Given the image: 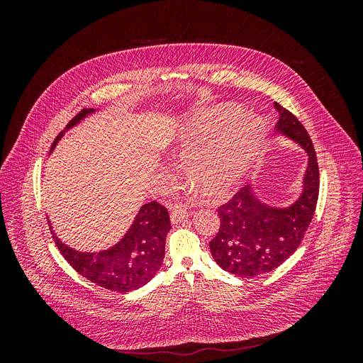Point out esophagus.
<instances>
[{
	"label": "esophagus",
	"mask_w": 363,
	"mask_h": 363,
	"mask_svg": "<svg viewBox=\"0 0 363 363\" xmlns=\"http://www.w3.org/2000/svg\"><path fill=\"white\" fill-rule=\"evenodd\" d=\"M186 216H188V211H186V208H183V207H175L174 211H172V213H171V223H172V224L182 223Z\"/></svg>",
	"instance_id": "1"
}]
</instances>
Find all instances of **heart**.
I'll return each instance as SVG.
<instances>
[{
	"instance_id": "1",
	"label": "heart",
	"mask_w": 363,
	"mask_h": 363,
	"mask_svg": "<svg viewBox=\"0 0 363 363\" xmlns=\"http://www.w3.org/2000/svg\"><path fill=\"white\" fill-rule=\"evenodd\" d=\"M242 108L225 104L186 119L172 140L188 151L183 171L194 188L207 199L225 194L255 162L265 138V127Z\"/></svg>"
}]
</instances>
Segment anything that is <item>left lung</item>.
<instances>
[{
	"mask_svg": "<svg viewBox=\"0 0 363 363\" xmlns=\"http://www.w3.org/2000/svg\"><path fill=\"white\" fill-rule=\"evenodd\" d=\"M280 115L276 133L300 144L309 156L300 199L289 207L259 201L251 186L238 191L218 207L221 225L208 242L212 257L239 277H256L279 268L300 247L309 228L320 194V168L311 136L296 116L274 103Z\"/></svg>",
	"mask_w": 363,
	"mask_h": 363,
	"instance_id": "1",
	"label": "left lung"
}]
</instances>
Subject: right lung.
Instances as JSON below:
<instances>
[{
  "instance_id": "1",
  "label": "right lung",
  "mask_w": 363,
  "mask_h": 363,
  "mask_svg": "<svg viewBox=\"0 0 363 363\" xmlns=\"http://www.w3.org/2000/svg\"><path fill=\"white\" fill-rule=\"evenodd\" d=\"M94 108L77 113L62 133L54 139L51 151L68 128L91 115ZM50 223V221H48ZM171 228L168 208L157 201L140 207L125 236L112 248L100 252H82L52 235L62 256L69 265L98 286L115 292H130L147 284L160 269L164 256V239Z\"/></svg>"
}]
</instances>
